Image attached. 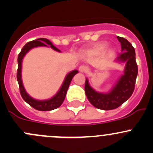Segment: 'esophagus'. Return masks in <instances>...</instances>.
Masks as SVG:
<instances>
[{"instance_id":"esophagus-1","label":"esophagus","mask_w":153,"mask_h":153,"mask_svg":"<svg viewBox=\"0 0 153 153\" xmlns=\"http://www.w3.org/2000/svg\"><path fill=\"white\" fill-rule=\"evenodd\" d=\"M86 68L84 66H81L79 67V72H81V73H84V72H86Z\"/></svg>"}]
</instances>
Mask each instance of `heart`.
Here are the masks:
<instances>
[{
	"label": "heart",
	"instance_id": "heart-1",
	"mask_svg": "<svg viewBox=\"0 0 153 153\" xmlns=\"http://www.w3.org/2000/svg\"><path fill=\"white\" fill-rule=\"evenodd\" d=\"M108 47V44L106 43H98L95 44L92 49L90 50V53L93 55H102L106 51V48ZM114 54V49H109L107 50V55L109 56H112Z\"/></svg>",
	"mask_w": 153,
	"mask_h": 153
}]
</instances>
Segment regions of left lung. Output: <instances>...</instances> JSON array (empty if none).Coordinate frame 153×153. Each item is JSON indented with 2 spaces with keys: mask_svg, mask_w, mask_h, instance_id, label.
<instances>
[{
  "mask_svg": "<svg viewBox=\"0 0 153 153\" xmlns=\"http://www.w3.org/2000/svg\"><path fill=\"white\" fill-rule=\"evenodd\" d=\"M117 38L121 43V53L115 58V62L125 64L124 74L106 92H97L89 85L87 78L85 81L84 89L89 101L95 107L103 110L116 109L130 98L138 75L135 49L125 38L119 36Z\"/></svg>",
  "mask_w": 153,
  "mask_h": 153,
  "instance_id": "8db88e82",
  "label": "left lung"
}]
</instances>
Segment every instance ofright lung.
<instances>
[{
	"label": "right lung",
	"mask_w": 153,
	"mask_h": 153,
	"mask_svg": "<svg viewBox=\"0 0 153 153\" xmlns=\"http://www.w3.org/2000/svg\"><path fill=\"white\" fill-rule=\"evenodd\" d=\"M41 47H49L52 48V49H54V50L57 51V52H61L58 48L55 47V46L52 44V43L50 41H49L47 38H38V39L30 41V42H28L27 44H26L25 46H24V47H23V49H21L19 55H18V72H17V80H18V84H19L20 92H21V96H22L23 99H24L27 104H29L31 106H32L34 109H37V110L50 111L58 108L61 104H62V103L64 102V99H65L66 95H67V89L68 88H69V84H70L71 81H72V78L78 73V71L75 69V70H72L71 71V72H69V73L66 75L64 82H63L62 85L60 87L59 90H58V92H57V93L55 94L54 96H52V98L47 100H38L35 99V98H33L32 97H31L27 92V91H26L25 88H24V84H23L22 75H21V72H22V62L23 59H24L25 55H27V53L29 50H31V49H33V48Z\"/></svg>",
	"instance_id": "right-lung-1"
}]
</instances>
